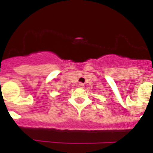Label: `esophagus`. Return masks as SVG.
<instances>
[{"label": "esophagus", "instance_id": "obj_1", "mask_svg": "<svg viewBox=\"0 0 153 153\" xmlns=\"http://www.w3.org/2000/svg\"><path fill=\"white\" fill-rule=\"evenodd\" d=\"M79 87V88H83L84 87V84L82 83H79V86H78Z\"/></svg>", "mask_w": 153, "mask_h": 153}]
</instances>
